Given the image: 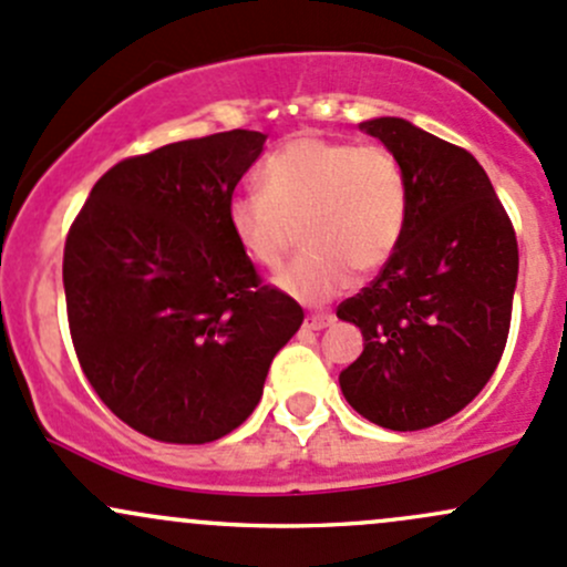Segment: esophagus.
Returning <instances> with one entry per match:
<instances>
[{
    "mask_svg": "<svg viewBox=\"0 0 567 567\" xmlns=\"http://www.w3.org/2000/svg\"><path fill=\"white\" fill-rule=\"evenodd\" d=\"M331 323H333V315H329V312L307 315V320H303V326H307V329H312V331L326 329V326H331Z\"/></svg>",
    "mask_w": 567,
    "mask_h": 567,
    "instance_id": "esophagus-1",
    "label": "esophagus"
}]
</instances>
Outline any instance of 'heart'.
<instances>
[{"label":"heart","instance_id":"b5f03b06","mask_svg":"<svg viewBox=\"0 0 567 567\" xmlns=\"http://www.w3.org/2000/svg\"><path fill=\"white\" fill-rule=\"evenodd\" d=\"M410 187L385 146L299 135L268 154L260 193L234 195L228 230L244 255L277 271L299 225L307 252L277 277L290 299L318 307L361 277L380 271L408 225Z\"/></svg>","mask_w":567,"mask_h":567}]
</instances>
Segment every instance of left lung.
Instances as JSON below:
<instances>
[{
    "mask_svg": "<svg viewBox=\"0 0 567 567\" xmlns=\"http://www.w3.org/2000/svg\"><path fill=\"white\" fill-rule=\"evenodd\" d=\"M361 127L402 163L410 208L389 264L337 307L363 333L339 385L372 424L419 432L467 408L503 359L519 244L467 148L393 116Z\"/></svg>",
    "mask_w": 567,
    "mask_h": 567,
    "instance_id": "8db88e82",
    "label": "left lung"
}]
</instances>
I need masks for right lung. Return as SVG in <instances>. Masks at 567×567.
I'll return each mask as SVG.
<instances>
[{
	"label": "right lung",
	"instance_id": "add662e5",
	"mask_svg": "<svg viewBox=\"0 0 567 567\" xmlns=\"http://www.w3.org/2000/svg\"><path fill=\"white\" fill-rule=\"evenodd\" d=\"M264 141L230 130L122 159L70 225L62 277L75 355L100 402L159 443H212L244 424L303 323L225 217Z\"/></svg>",
	"mask_w": 567,
	"mask_h": 567
}]
</instances>
